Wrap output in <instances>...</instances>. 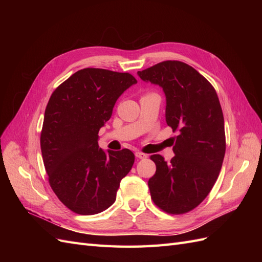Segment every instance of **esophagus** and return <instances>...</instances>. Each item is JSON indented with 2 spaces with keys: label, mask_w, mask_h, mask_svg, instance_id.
Here are the masks:
<instances>
[{
  "label": "esophagus",
  "mask_w": 262,
  "mask_h": 262,
  "mask_svg": "<svg viewBox=\"0 0 262 262\" xmlns=\"http://www.w3.org/2000/svg\"><path fill=\"white\" fill-rule=\"evenodd\" d=\"M136 156L138 158H140V160H145V158H147V155L144 154V153H141V152H136Z\"/></svg>",
  "instance_id": "esophagus-1"
}]
</instances>
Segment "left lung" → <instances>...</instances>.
Masks as SVG:
<instances>
[{
  "label": "left lung",
  "instance_id": "left-lung-1",
  "mask_svg": "<svg viewBox=\"0 0 262 262\" xmlns=\"http://www.w3.org/2000/svg\"><path fill=\"white\" fill-rule=\"evenodd\" d=\"M142 81L158 85L166 97L165 119L178 132L170 162L155 154L148 188L163 211L182 214L198 207L219 177L225 155L224 117L213 86L180 61H164L139 71Z\"/></svg>",
  "mask_w": 262,
  "mask_h": 262
}]
</instances>
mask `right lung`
<instances>
[{
  "instance_id": "1",
  "label": "right lung",
  "mask_w": 262,
  "mask_h": 262,
  "mask_svg": "<svg viewBox=\"0 0 262 262\" xmlns=\"http://www.w3.org/2000/svg\"><path fill=\"white\" fill-rule=\"evenodd\" d=\"M137 83L129 73L87 68L52 93L45 112L41 154L52 190L71 211L93 215L116 201L134 154L128 148H100L98 132L118 98Z\"/></svg>"
}]
</instances>
